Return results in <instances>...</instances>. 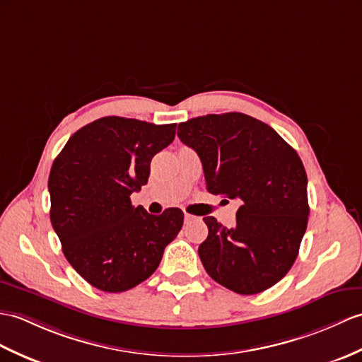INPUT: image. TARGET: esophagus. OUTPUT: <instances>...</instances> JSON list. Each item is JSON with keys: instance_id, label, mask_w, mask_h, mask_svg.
I'll return each instance as SVG.
<instances>
[{"instance_id": "1", "label": "esophagus", "mask_w": 362, "mask_h": 362, "mask_svg": "<svg viewBox=\"0 0 362 362\" xmlns=\"http://www.w3.org/2000/svg\"><path fill=\"white\" fill-rule=\"evenodd\" d=\"M192 221H197V217L196 216H192V214H188V213H185V222H192Z\"/></svg>"}]
</instances>
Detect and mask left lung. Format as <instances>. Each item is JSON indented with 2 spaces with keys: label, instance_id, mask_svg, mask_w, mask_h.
Here are the masks:
<instances>
[{
  "label": "left lung",
  "instance_id": "8db88e82",
  "mask_svg": "<svg viewBox=\"0 0 362 362\" xmlns=\"http://www.w3.org/2000/svg\"><path fill=\"white\" fill-rule=\"evenodd\" d=\"M179 139L204 166L211 194L239 199L236 226L206 216L199 256L206 273L239 295H256L288 273L308 222L307 174L298 153L272 126L240 112L179 124Z\"/></svg>",
  "mask_w": 362,
  "mask_h": 362
}]
</instances>
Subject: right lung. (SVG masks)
Segmentation results:
<instances>
[{
  "label": "right lung",
  "instance_id": "1",
  "mask_svg": "<svg viewBox=\"0 0 362 362\" xmlns=\"http://www.w3.org/2000/svg\"><path fill=\"white\" fill-rule=\"evenodd\" d=\"M175 123L103 117L67 140L50 168V222L83 279L106 293L146 281L182 230L183 213L132 206L148 183L153 157L174 140Z\"/></svg>",
  "mask_w": 362,
  "mask_h": 362
}]
</instances>
